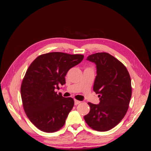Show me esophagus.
I'll use <instances>...</instances> for the list:
<instances>
[{"instance_id":"esophagus-1","label":"esophagus","mask_w":151,"mask_h":151,"mask_svg":"<svg viewBox=\"0 0 151 151\" xmlns=\"http://www.w3.org/2000/svg\"><path fill=\"white\" fill-rule=\"evenodd\" d=\"M80 103H81L80 101H78V100H77V99H74V104L75 105L79 104Z\"/></svg>"}]
</instances>
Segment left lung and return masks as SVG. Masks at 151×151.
Here are the masks:
<instances>
[{
  "instance_id": "obj_1",
  "label": "left lung",
  "mask_w": 151,
  "mask_h": 151,
  "mask_svg": "<svg viewBox=\"0 0 151 151\" xmlns=\"http://www.w3.org/2000/svg\"><path fill=\"white\" fill-rule=\"evenodd\" d=\"M87 60L96 65L93 90L99 94L100 102L88 103L90 111L84 120L94 130L108 131L121 122L129 108L132 96L130 74L121 62L106 52L91 55Z\"/></svg>"
}]
</instances>
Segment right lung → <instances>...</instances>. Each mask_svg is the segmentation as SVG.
Here are the masks:
<instances>
[{
	"instance_id": "1",
	"label": "right lung",
	"mask_w": 151,
	"mask_h": 151,
	"mask_svg": "<svg viewBox=\"0 0 151 151\" xmlns=\"http://www.w3.org/2000/svg\"><path fill=\"white\" fill-rule=\"evenodd\" d=\"M83 58V55L51 52L41 55L31 63L22 82L21 94L27 116L39 130L52 133L64 125L74 101L58 94L55 89L65 84L68 70Z\"/></svg>"
}]
</instances>
